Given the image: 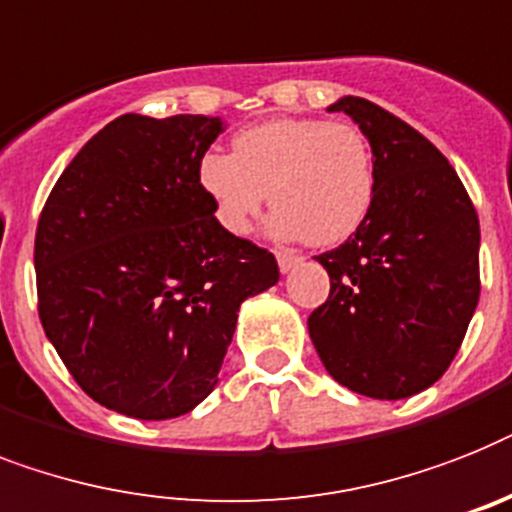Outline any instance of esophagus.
<instances>
[{
    "mask_svg": "<svg viewBox=\"0 0 512 512\" xmlns=\"http://www.w3.org/2000/svg\"><path fill=\"white\" fill-rule=\"evenodd\" d=\"M301 256H295V253H287V251H277V264H280V272L287 274L290 269L301 264Z\"/></svg>",
    "mask_w": 512,
    "mask_h": 512,
    "instance_id": "34e87169",
    "label": "esophagus"
}]
</instances>
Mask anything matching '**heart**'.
<instances>
[{
  "label": "heart",
  "mask_w": 512,
  "mask_h": 512,
  "mask_svg": "<svg viewBox=\"0 0 512 512\" xmlns=\"http://www.w3.org/2000/svg\"><path fill=\"white\" fill-rule=\"evenodd\" d=\"M198 185L230 235H246L272 196V235L337 246L369 217L377 162L366 135L353 125L277 117L240 130L232 154L201 156Z\"/></svg>",
  "instance_id": "obj_1"
}]
</instances>
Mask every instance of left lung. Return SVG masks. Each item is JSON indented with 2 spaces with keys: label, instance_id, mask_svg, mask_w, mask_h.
<instances>
[{
  "label": "left lung",
  "instance_id": "left-lung-1",
  "mask_svg": "<svg viewBox=\"0 0 512 512\" xmlns=\"http://www.w3.org/2000/svg\"><path fill=\"white\" fill-rule=\"evenodd\" d=\"M377 162L369 217L316 256L329 298L308 335L329 377L377 400L411 398L453 363L479 303V217L434 143L387 109L342 96Z\"/></svg>",
  "mask_w": 512,
  "mask_h": 512
}]
</instances>
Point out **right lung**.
Wrapping results in <instances>:
<instances>
[{
  "label": "right lung",
  "mask_w": 512,
  "mask_h": 512,
  "mask_svg": "<svg viewBox=\"0 0 512 512\" xmlns=\"http://www.w3.org/2000/svg\"><path fill=\"white\" fill-rule=\"evenodd\" d=\"M219 117L122 114L59 175L36 227L38 316L80 390L143 421L217 387L240 303L277 259L222 230L198 185Z\"/></svg>",
  "instance_id": "obj_1"
}]
</instances>
